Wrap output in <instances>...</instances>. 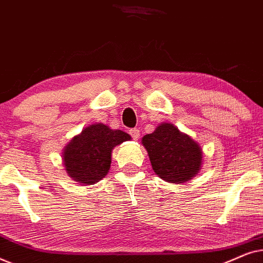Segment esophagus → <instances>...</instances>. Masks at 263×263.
<instances>
[{"label": "esophagus", "instance_id": "obj_1", "mask_svg": "<svg viewBox=\"0 0 263 263\" xmlns=\"http://www.w3.org/2000/svg\"><path fill=\"white\" fill-rule=\"evenodd\" d=\"M129 134H130V136L134 140H138L140 138V130L138 128H133L130 129V132H129Z\"/></svg>", "mask_w": 263, "mask_h": 263}]
</instances>
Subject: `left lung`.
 I'll list each match as a JSON object with an SVG mask.
<instances>
[{"label": "left lung", "instance_id": "obj_1", "mask_svg": "<svg viewBox=\"0 0 263 263\" xmlns=\"http://www.w3.org/2000/svg\"><path fill=\"white\" fill-rule=\"evenodd\" d=\"M142 145L154 172L164 181L184 183L200 170L202 152L199 143L174 124H160L152 134L143 136Z\"/></svg>", "mask_w": 263, "mask_h": 263}]
</instances>
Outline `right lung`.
Instances as JSON below:
<instances>
[{
  "mask_svg": "<svg viewBox=\"0 0 263 263\" xmlns=\"http://www.w3.org/2000/svg\"><path fill=\"white\" fill-rule=\"evenodd\" d=\"M127 140L130 135L118 129L103 123L89 125L64 148L66 171L80 184H95L109 172L114 147Z\"/></svg>",
  "mask_w": 263,
  "mask_h": 263,
  "instance_id": "right-lung-1",
  "label": "right lung"
}]
</instances>
